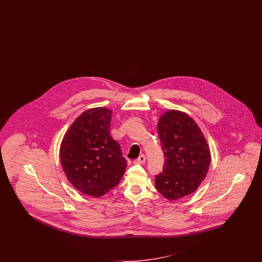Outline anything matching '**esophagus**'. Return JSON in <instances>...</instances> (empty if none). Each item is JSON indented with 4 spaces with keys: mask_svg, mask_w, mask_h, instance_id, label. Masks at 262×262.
Here are the masks:
<instances>
[{
    "mask_svg": "<svg viewBox=\"0 0 262 262\" xmlns=\"http://www.w3.org/2000/svg\"><path fill=\"white\" fill-rule=\"evenodd\" d=\"M146 162V156L145 155H141L137 159H135L134 161L135 164H143Z\"/></svg>",
    "mask_w": 262,
    "mask_h": 262,
    "instance_id": "34e87169",
    "label": "esophagus"
}]
</instances>
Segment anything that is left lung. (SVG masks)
Instances as JSON below:
<instances>
[{"instance_id": "obj_1", "label": "left lung", "mask_w": 262, "mask_h": 262, "mask_svg": "<svg viewBox=\"0 0 262 262\" xmlns=\"http://www.w3.org/2000/svg\"><path fill=\"white\" fill-rule=\"evenodd\" d=\"M158 134L164 152L163 171L156 176V187L171 201L193 193L205 180L210 151L195 121L182 111L161 115Z\"/></svg>"}]
</instances>
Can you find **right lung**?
<instances>
[{"mask_svg": "<svg viewBox=\"0 0 262 262\" xmlns=\"http://www.w3.org/2000/svg\"><path fill=\"white\" fill-rule=\"evenodd\" d=\"M111 113L106 107L82 112L60 146V161L68 181L76 189L95 198L113 189L127 167L119 144L111 137Z\"/></svg>", "mask_w": 262, "mask_h": 262, "instance_id": "obj_1", "label": "right lung"}]
</instances>
